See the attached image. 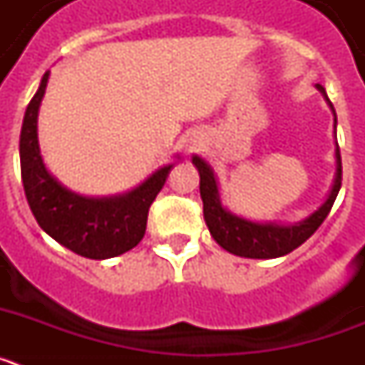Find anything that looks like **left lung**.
Here are the masks:
<instances>
[{"label": "left lung", "mask_w": 365, "mask_h": 365, "mask_svg": "<svg viewBox=\"0 0 365 365\" xmlns=\"http://www.w3.org/2000/svg\"><path fill=\"white\" fill-rule=\"evenodd\" d=\"M316 87L327 100V104L331 106L334 115V108L329 102L324 87L320 83H316ZM334 130H336V115H334ZM334 157H336V173H334L333 186L329 190V195L324 205L303 221L292 222V225H278V222L248 221V219L228 212L221 205L217 179L212 172L210 164L197 155H193L192 163L197 168L199 177H201L199 190H201L202 199V214H205L206 227L210 230L212 237L227 252L241 257H250V259H272V257H282L292 252L294 248L305 243L318 230V227L325 221L327 214L333 208L334 199H336L341 186V157L338 143Z\"/></svg>", "instance_id": "1"}]
</instances>
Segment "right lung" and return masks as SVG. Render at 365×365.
<instances>
[{
	"instance_id": "right-lung-1",
	"label": "right lung",
	"mask_w": 365,
	"mask_h": 365,
	"mask_svg": "<svg viewBox=\"0 0 365 365\" xmlns=\"http://www.w3.org/2000/svg\"><path fill=\"white\" fill-rule=\"evenodd\" d=\"M47 82L49 71L29 102L19 135L21 180L29 206L43 232L74 254L89 259L120 256L144 237L151 202L175 163L159 168L143 185L122 195L83 197L67 190L45 168L38 144V111Z\"/></svg>"
}]
</instances>
